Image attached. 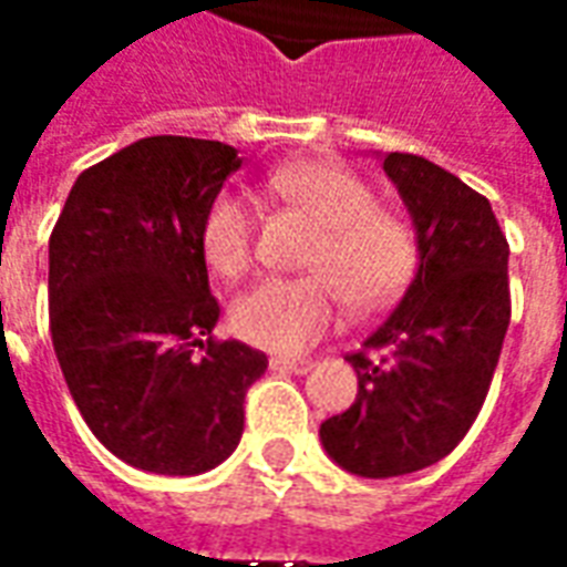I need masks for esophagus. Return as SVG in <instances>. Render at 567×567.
Listing matches in <instances>:
<instances>
[{"label":"esophagus","mask_w":567,"mask_h":567,"mask_svg":"<svg viewBox=\"0 0 567 567\" xmlns=\"http://www.w3.org/2000/svg\"><path fill=\"white\" fill-rule=\"evenodd\" d=\"M270 368L279 370V373H309L312 370V361L309 358H270Z\"/></svg>","instance_id":"34e87169"}]
</instances>
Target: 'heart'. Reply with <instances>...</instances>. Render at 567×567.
Segmentation results:
<instances>
[{
  "label": "heart",
  "mask_w": 567,
  "mask_h": 567,
  "mask_svg": "<svg viewBox=\"0 0 567 567\" xmlns=\"http://www.w3.org/2000/svg\"><path fill=\"white\" fill-rule=\"evenodd\" d=\"M276 197L319 224L309 276H272L239 297L230 312L234 331L251 346L295 355L343 319L352 297L358 309H380L401 297L419 264L410 224L377 206V197L340 163L303 161L272 169ZM206 264L218 276L246 272L255 248V215L239 190L212 199L199 227Z\"/></svg>",
  "instance_id": "b5f03b06"
}]
</instances>
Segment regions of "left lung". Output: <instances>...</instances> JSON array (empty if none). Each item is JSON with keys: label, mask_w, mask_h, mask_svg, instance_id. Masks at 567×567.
I'll return each instance as SVG.
<instances>
[{"label": "left lung", "mask_w": 567, "mask_h": 567, "mask_svg": "<svg viewBox=\"0 0 567 567\" xmlns=\"http://www.w3.org/2000/svg\"><path fill=\"white\" fill-rule=\"evenodd\" d=\"M416 221L419 272L364 349L346 361L358 398L321 422L349 474L401 476L450 455L483 410L511 324V246L483 194L437 163L382 157Z\"/></svg>", "instance_id": "obj_1"}]
</instances>
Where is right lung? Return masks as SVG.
Returning a JSON list of instances; mask_svg holds the SVG:
<instances>
[{
  "label": "right lung",
  "instance_id": "obj_1",
  "mask_svg": "<svg viewBox=\"0 0 567 567\" xmlns=\"http://www.w3.org/2000/svg\"><path fill=\"white\" fill-rule=\"evenodd\" d=\"M234 145L148 136L79 175L48 243L56 361L93 437L140 471L194 476L243 437L267 355L215 340L199 227Z\"/></svg>",
  "mask_w": 567,
  "mask_h": 567
}]
</instances>
